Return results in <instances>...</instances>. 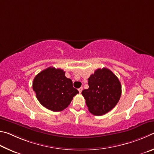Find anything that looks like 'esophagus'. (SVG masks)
<instances>
[{
	"instance_id": "1",
	"label": "esophagus",
	"mask_w": 154,
	"mask_h": 154,
	"mask_svg": "<svg viewBox=\"0 0 154 154\" xmlns=\"http://www.w3.org/2000/svg\"><path fill=\"white\" fill-rule=\"evenodd\" d=\"M82 89H83V88H82V87H80V88H79V93H81Z\"/></svg>"
}]
</instances>
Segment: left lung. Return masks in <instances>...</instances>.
Listing matches in <instances>:
<instances>
[{
  "mask_svg": "<svg viewBox=\"0 0 154 154\" xmlns=\"http://www.w3.org/2000/svg\"><path fill=\"white\" fill-rule=\"evenodd\" d=\"M88 89L82 91L89 112L95 116L109 112L119 101L122 87L118 77L103 67L95 70L88 79Z\"/></svg>",
  "mask_w": 154,
  "mask_h": 154,
  "instance_id": "obj_1",
  "label": "left lung"
}]
</instances>
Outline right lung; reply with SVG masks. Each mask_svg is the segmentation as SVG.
Returning a JSON list of instances; mask_svg holds the SVG:
<instances>
[{"instance_id": "add662e5", "label": "right lung", "mask_w": 154, "mask_h": 154, "mask_svg": "<svg viewBox=\"0 0 154 154\" xmlns=\"http://www.w3.org/2000/svg\"><path fill=\"white\" fill-rule=\"evenodd\" d=\"M36 98L42 106L53 112H61L69 106L79 91L61 69L49 67L35 76L32 83Z\"/></svg>"}]
</instances>
